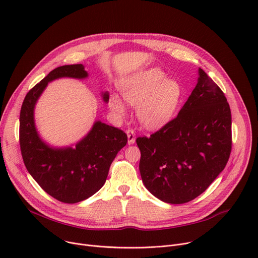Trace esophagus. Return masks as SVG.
Returning <instances> with one entry per match:
<instances>
[{
  "label": "esophagus",
  "mask_w": 258,
  "mask_h": 258,
  "mask_svg": "<svg viewBox=\"0 0 258 258\" xmlns=\"http://www.w3.org/2000/svg\"><path fill=\"white\" fill-rule=\"evenodd\" d=\"M126 134H127L128 144L135 143V140H136V134H135V131L132 130V128H128V130H126Z\"/></svg>",
  "instance_id": "obj_1"
}]
</instances>
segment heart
<instances>
[{"instance_id":"obj_1","label":"heart","mask_w":258,"mask_h":258,"mask_svg":"<svg viewBox=\"0 0 258 258\" xmlns=\"http://www.w3.org/2000/svg\"><path fill=\"white\" fill-rule=\"evenodd\" d=\"M125 100L138 106V117L147 127H158L167 122L175 112L181 88L173 80H166L159 70L152 69L134 75L120 85ZM110 107L118 114L124 113V105L117 95L110 98Z\"/></svg>"}]
</instances>
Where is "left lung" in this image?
Segmentation results:
<instances>
[{"instance_id": "1", "label": "left lung", "mask_w": 258, "mask_h": 258, "mask_svg": "<svg viewBox=\"0 0 258 258\" xmlns=\"http://www.w3.org/2000/svg\"><path fill=\"white\" fill-rule=\"evenodd\" d=\"M178 116L150 137H138L142 182L169 204L204 192L224 170L232 148L231 111L224 92L202 69Z\"/></svg>"}]
</instances>
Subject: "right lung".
<instances>
[{"label":"right lung","instance_id":"obj_1","mask_svg":"<svg viewBox=\"0 0 258 258\" xmlns=\"http://www.w3.org/2000/svg\"><path fill=\"white\" fill-rule=\"evenodd\" d=\"M85 67L67 64L52 70L28 93L20 114V146L24 164L42 189L59 202L74 204L96 194L105 183L108 169L118 152L127 142L126 134L96 121L75 148H53L39 138L35 128L34 105L50 81L86 78ZM108 101V94H102Z\"/></svg>","mask_w":258,"mask_h":258}]
</instances>
